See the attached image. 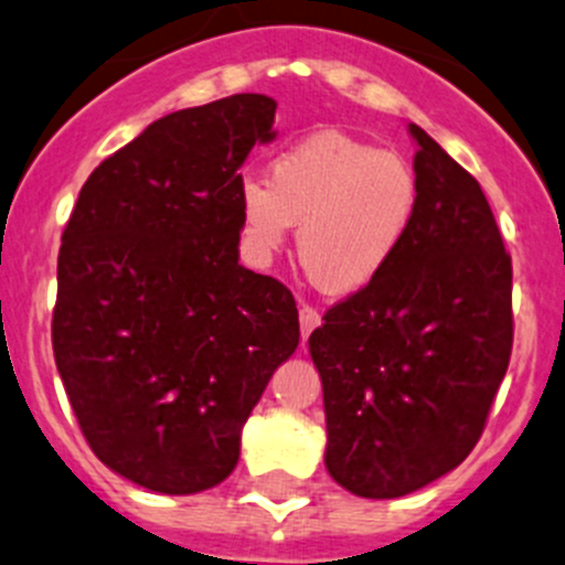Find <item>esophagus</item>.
<instances>
[{"instance_id":"obj_1","label":"esophagus","mask_w":565,"mask_h":565,"mask_svg":"<svg viewBox=\"0 0 565 565\" xmlns=\"http://www.w3.org/2000/svg\"><path fill=\"white\" fill-rule=\"evenodd\" d=\"M321 310H318V307H301V312H299V323H301V337H310V331L312 329H318V326H321Z\"/></svg>"}]
</instances>
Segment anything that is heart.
Returning <instances> with one entry per match:
<instances>
[{
    "mask_svg": "<svg viewBox=\"0 0 565 565\" xmlns=\"http://www.w3.org/2000/svg\"><path fill=\"white\" fill-rule=\"evenodd\" d=\"M418 214V177L403 154L318 132L282 149L269 184L242 179L249 253L271 258L299 225V258L329 294H356L392 266Z\"/></svg>",
    "mask_w": 565,
    "mask_h": 565,
    "instance_id": "heart-1",
    "label": "heart"
}]
</instances>
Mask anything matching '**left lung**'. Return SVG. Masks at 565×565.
<instances>
[{
    "label": "left lung",
    "instance_id": "obj_1",
    "mask_svg": "<svg viewBox=\"0 0 565 565\" xmlns=\"http://www.w3.org/2000/svg\"><path fill=\"white\" fill-rule=\"evenodd\" d=\"M418 214L386 271L310 334L326 470L359 498H399L455 470L484 433L514 342L511 255L479 182L422 127Z\"/></svg>",
    "mask_w": 565,
    "mask_h": 565
}]
</instances>
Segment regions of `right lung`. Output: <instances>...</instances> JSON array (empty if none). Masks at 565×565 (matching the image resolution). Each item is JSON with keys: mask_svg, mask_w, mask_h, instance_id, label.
Masks as SVG:
<instances>
[{"mask_svg": "<svg viewBox=\"0 0 565 565\" xmlns=\"http://www.w3.org/2000/svg\"><path fill=\"white\" fill-rule=\"evenodd\" d=\"M277 103L231 95L152 121L92 171L56 264V370L86 444L125 479H228L242 424L299 345L280 280L239 264L242 162Z\"/></svg>", "mask_w": 565, "mask_h": 565, "instance_id": "add662e5", "label": "right lung"}]
</instances>
